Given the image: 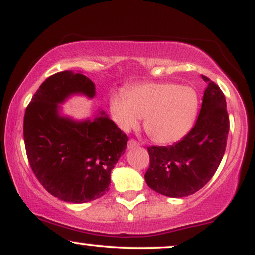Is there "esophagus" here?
Listing matches in <instances>:
<instances>
[{"label":"esophagus","instance_id":"esophagus-1","mask_svg":"<svg viewBox=\"0 0 255 255\" xmlns=\"http://www.w3.org/2000/svg\"><path fill=\"white\" fill-rule=\"evenodd\" d=\"M139 146V142L137 140H134V139H130L128 142V148H134V147H138Z\"/></svg>","mask_w":255,"mask_h":255}]
</instances>
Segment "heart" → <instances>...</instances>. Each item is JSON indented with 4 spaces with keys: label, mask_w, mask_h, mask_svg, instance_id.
I'll list each match as a JSON object with an SVG mask.
<instances>
[{
    "label": "heart",
    "mask_w": 255,
    "mask_h": 255,
    "mask_svg": "<svg viewBox=\"0 0 255 255\" xmlns=\"http://www.w3.org/2000/svg\"><path fill=\"white\" fill-rule=\"evenodd\" d=\"M115 123L123 131L138 127L144 117L147 134L159 144H173L186 137L196 120L197 93L172 82H145L110 99Z\"/></svg>",
    "instance_id": "obj_1"
}]
</instances>
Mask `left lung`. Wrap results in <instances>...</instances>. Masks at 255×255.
I'll return each instance as SVG.
<instances>
[{
  "label": "left lung",
  "mask_w": 255,
  "mask_h": 255,
  "mask_svg": "<svg viewBox=\"0 0 255 255\" xmlns=\"http://www.w3.org/2000/svg\"><path fill=\"white\" fill-rule=\"evenodd\" d=\"M203 102L197 121L186 137L172 146L147 148L149 167L145 174L148 187L168 197L195 194L207 184L224 155L230 128L225 96L207 76Z\"/></svg>",
  "instance_id": "1"
}]
</instances>
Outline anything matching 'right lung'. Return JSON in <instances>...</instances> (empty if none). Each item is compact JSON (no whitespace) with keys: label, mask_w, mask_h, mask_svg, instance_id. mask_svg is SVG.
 <instances>
[{"label":"right lung","mask_w":255,"mask_h":255,"mask_svg":"<svg viewBox=\"0 0 255 255\" xmlns=\"http://www.w3.org/2000/svg\"><path fill=\"white\" fill-rule=\"evenodd\" d=\"M73 94L95 96V85L81 73L48 76L24 115V142L31 169L54 197L86 203L109 190L110 174L128 138L101 111L92 120L59 115V103Z\"/></svg>","instance_id":"1"}]
</instances>
